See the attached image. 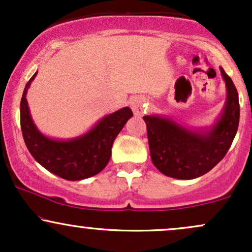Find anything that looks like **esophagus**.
<instances>
[{
  "label": "esophagus",
  "instance_id": "34e87169",
  "mask_svg": "<svg viewBox=\"0 0 252 252\" xmlns=\"http://www.w3.org/2000/svg\"><path fill=\"white\" fill-rule=\"evenodd\" d=\"M130 106H131L132 111H134L135 115L141 116L143 112H146L147 106H148V103H147L146 97L137 96V97L131 98V100H130Z\"/></svg>",
  "mask_w": 252,
  "mask_h": 252
}]
</instances>
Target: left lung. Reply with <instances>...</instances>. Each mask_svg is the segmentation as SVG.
<instances>
[{
  "label": "left lung",
  "mask_w": 252,
  "mask_h": 252,
  "mask_svg": "<svg viewBox=\"0 0 252 252\" xmlns=\"http://www.w3.org/2000/svg\"><path fill=\"white\" fill-rule=\"evenodd\" d=\"M227 90L224 112L209 132L187 130L170 120L144 116L154 166L170 178L195 179L220 162L235 138L239 123L238 92L232 79L220 67Z\"/></svg>",
  "instance_id": "obj_1"
}]
</instances>
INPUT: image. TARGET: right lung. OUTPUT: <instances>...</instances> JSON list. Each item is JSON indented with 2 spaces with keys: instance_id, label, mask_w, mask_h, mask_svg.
Returning <instances> with one entry per match:
<instances>
[{
  "instance_id": "add662e5",
  "label": "right lung",
  "mask_w": 252,
  "mask_h": 252,
  "mask_svg": "<svg viewBox=\"0 0 252 252\" xmlns=\"http://www.w3.org/2000/svg\"><path fill=\"white\" fill-rule=\"evenodd\" d=\"M35 76L33 74L26 84L20 104L22 136L32 156L46 169L66 180H83L98 174L109 162L116 136L132 117L131 109L123 108L104 117L88 134L74 140H51L40 134L28 110L26 94Z\"/></svg>"
}]
</instances>
